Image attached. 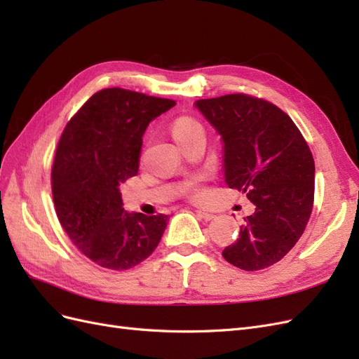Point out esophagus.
<instances>
[{"instance_id":"34e87169","label":"esophagus","mask_w":359,"mask_h":359,"mask_svg":"<svg viewBox=\"0 0 359 359\" xmlns=\"http://www.w3.org/2000/svg\"><path fill=\"white\" fill-rule=\"evenodd\" d=\"M196 215L199 217L201 220H205V222H210V220H214V219H215V215H214V214L205 212V211H196Z\"/></svg>"}]
</instances>
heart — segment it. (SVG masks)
<instances>
[{
    "instance_id": "heart-1",
    "label": "heart",
    "mask_w": 359,
    "mask_h": 359,
    "mask_svg": "<svg viewBox=\"0 0 359 359\" xmlns=\"http://www.w3.org/2000/svg\"><path fill=\"white\" fill-rule=\"evenodd\" d=\"M196 130H202V126L196 121V119H193V118H180L172 126V135H173V137H175V140H178L181 137H186V136L191 135L193 132H196ZM187 193L190 194V196L196 198V199H201L203 196L202 190L194 182L189 184V186H187Z\"/></svg>"
}]
</instances>
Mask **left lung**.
<instances>
[{
  "label": "left lung",
  "mask_w": 359,
  "mask_h": 359,
  "mask_svg": "<svg viewBox=\"0 0 359 359\" xmlns=\"http://www.w3.org/2000/svg\"><path fill=\"white\" fill-rule=\"evenodd\" d=\"M194 106L222 136L227 187L256 205L223 257L244 271L277 264L298 243L313 210L314 160L306 139L280 107L252 95Z\"/></svg>",
  "instance_id": "left-lung-1"
}]
</instances>
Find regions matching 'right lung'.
Instances as JSON below:
<instances>
[{
    "instance_id": "right-lung-1",
    "label": "right lung",
    "mask_w": 359,
    "mask_h": 359,
    "mask_svg": "<svg viewBox=\"0 0 359 359\" xmlns=\"http://www.w3.org/2000/svg\"><path fill=\"white\" fill-rule=\"evenodd\" d=\"M177 103L106 88L67 123L52 168V196L62 229L93 262L124 271L158 245L168 215L127 212L119 186L137 175L148 124Z\"/></svg>"
}]
</instances>
